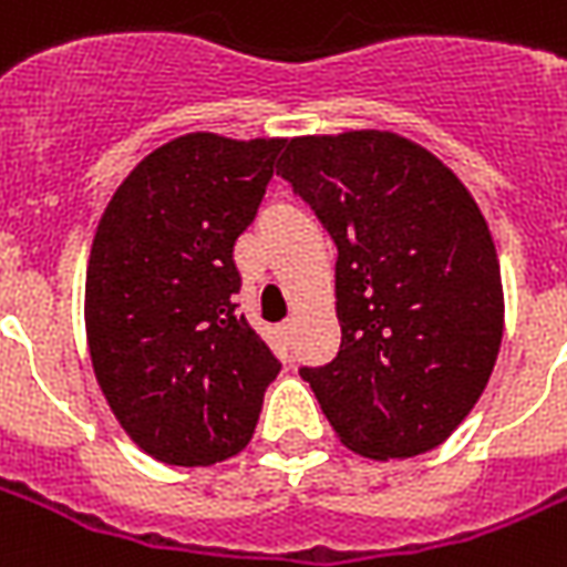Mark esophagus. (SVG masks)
I'll return each mask as SVG.
<instances>
[{"label": "esophagus", "mask_w": 567, "mask_h": 567, "mask_svg": "<svg viewBox=\"0 0 567 567\" xmlns=\"http://www.w3.org/2000/svg\"><path fill=\"white\" fill-rule=\"evenodd\" d=\"M279 333H282L285 339H291V333H295V318L282 321V324H279Z\"/></svg>", "instance_id": "34e87169"}]
</instances>
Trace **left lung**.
<instances>
[{
	"mask_svg": "<svg viewBox=\"0 0 567 567\" xmlns=\"http://www.w3.org/2000/svg\"><path fill=\"white\" fill-rule=\"evenodd\" d=\"M279 174L339 249L342 346L300 375L354 454L433 451L481 400L505 330L484 213L442 158L379 128L291 137Z\"/></svg>",
	"mask_w": 567,
	"mask_h": 567,
	"instance_id": "obj_1",
	"label": "left lung"
}]
</instances>
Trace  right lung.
I'll list each match as a JSON object with an SVG mask.
<instances>
[{
	"mask_svg": "<svg viewBox=\"0 0 567 567\" xmlns=\"http://www.w3.org/2000/svg\"><path fill=\"white\" fill-rule=\"evenodd\" d=\"M282 146L179 134L137 162L95 228L83 300L92 369L120 426L158 463L240 454L279 375L234 303V243Z\"/></svg>",
	"mask_w": 567,
	"mask_h": 567,
	"instance_id": "obj_1",
	"label": "right lung"
}]
</instances>
